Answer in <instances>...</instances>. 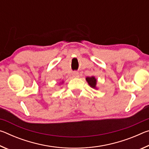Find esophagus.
I'll list each match as a JSON object with an SVG mask.
<instances>
[{
  "instance_id": "obj_1",
  "label": "esophagus",
  "mask_w": 149,
  "mask_h": 149,
  "mask_svg": "<svg viewBox=\"0 0 149 149\" xmlns=\"http://www.w3.org/2000/svg\"><path fill=\"white\" fill-rule=\"evenodd\" d=\"M73 76H74V77H79V73L77 72H75L73 73Z\"/></svg>"
}]
</instances>
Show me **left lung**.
<instances>
[{
    "label": "left lung",
    "mask_w": 149,
    "mask_h": 149,
    "mask_svg": "<svg viewBox=\"0 0 149 149\" xmlns=\"http://www.w3.org/2000/svg\"><path fill=\"white\" fill-rule=\"evenodd\" d=\"M86 80L87 81L88 84H89L91 87L93 88L96 87V83H97V80H96L94 77H87L86 78Z\"/></svg>",
    "instance_id": "obj_1"
}]
</instances>
